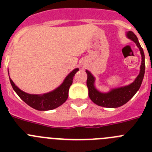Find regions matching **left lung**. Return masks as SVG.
<instances>
[{"label":"left lung","mask_w":152,"mask_h":152,"mask_svg":"<svg viewBox=\"0 0 152 152\" xmlns=\"http://www.w3.org/2000/svg\"><path fill=\"white\" fill-rule=\"evenodd\" d=\"M126 36L127 38L133 41L136 44L137 47L140 51L142 56V63H141L140 72L139 75L137 76L133 82L129 85L113 88L109 92L103 93L98 91L95 87V77H94V75L89 71L86 70V73L88 75L87 86L88 88V95L91 100L96 105L107 107V108H116L121 107L127 103L140 88L142 80L144 77L145 68L144 52L137 36L132 31L126 32Z\"/></svg>","instance_id":"8db88e82"}]
</instances>
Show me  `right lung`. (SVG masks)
<instances>
[{"mask_svg":"<svg viewBox=\"0 0 152 152\" xmlns=\"http://www.w3.org/2000/svg\"><path fill=\"white\" fill-rule=\"evenodd\" d=\"M78 71L79 68L74 69L68 74L59 87L43 94H30L24 92L16 86L10 76L9 78L13 89L26 104L37 110L46 111L57 108L66 101L68 96V91L73 82V77Z\"/></svg>","mask_w":152,"mask_h":152,"instance_id":"obj_1","label":"right lung"}]
</instances>
